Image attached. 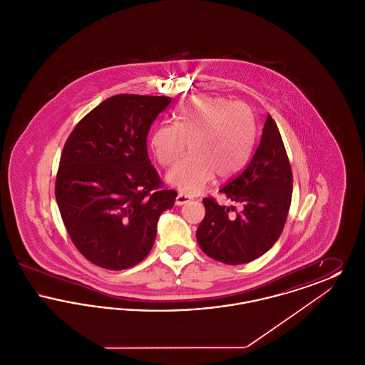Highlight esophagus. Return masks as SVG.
I'll use <instances>...</instances> for the list:
<instances>
[{
	"label": "esophagus",
	"instance_id": "1",
	"mask_svg": "<svg viewBox=\"0 0 365 365\" xmlns=\"http://www.w3.org/2000/svg\"><path fill=\"white\" fill-rule=\"evenodd\" d=\"M189 201H190V197H189V195H186V194H183V192H179V194L176 195L175 204H176L178 207H182V205H185L186 202H189Z\"/></svg>",
	"mask_w": 365,
	"mask_h": 365
}]
</instances>
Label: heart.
Wrapping results in <instances>:
<instances>
[{"label":"heart","instance_id":"1","mask_svg":"<svg viewBox=\"0 0 365 365\" xmlns=\"http://www.w3.org/2000/svg\"><path fill=\"white\" fill-rule=\"evenodd\" d=\"M256 134L257 124L250 106L225 97L200 96L179 108L175 127L157 125L150 135V149L161 167L171 168L189 143L190 156L168 174V182L194 194L202 190L215 174L226 179L242 171Z\"/></svg>","mask_w":365,"mask_h":365}]
</instances>
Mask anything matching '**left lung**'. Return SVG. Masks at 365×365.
I'll return each instance as SVG.
<instances>
[{
	"mask_svg": "<svg viewBox=\"0 0 365 365\" xmlns=\"http://www.w3.org/2000/svg\"><path fill=\"white\" fill-rule=\"evenodd\" d=\"M219 191L242 210L232 215L229 209L235 207L204 198L205 217L197 230L200 247L210 259L230 265L259 259L278 241L293 194L290 161L271 115L246 168Z\"/></svg>",
	"mask_w": 365,
	"mask_h": 365,
	"instance_id": "obj_1",
	"label": "left lung"
}]
</instances>
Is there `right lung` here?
I'll list each match as a JSON object with an SVG mask.
<instances>
[{
	"mask_svg": "<svg viewBox=\"0 0 365 365\" xmlns=\"http://www.w3.org/2000/svg\"><path fill=\"white\" fill-rule=\"evenodd\" d=\"M170 97L118 94L75 125L56 176V201L71 241L105 269L143 260L156 240L157 222L173 208L168 190L148 156L152 123Z\"/></svg>",
	"mask_w": 365,
	"mask_h": 365,
	"instance_id": "1",
	"label": "right lung"
}]
</instances>
